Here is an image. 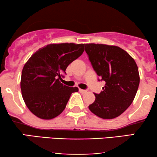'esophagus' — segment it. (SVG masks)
I'll use <instances>...</instances> for the list:
<instances>
[{
	"instance_id": "esophagus-1",
	"label": "esophagus",
	"mask_w": 157,
	"mask_h": 157,
	"mask_svg": "<svg viewBox=\"0 0 157 157\" xmlns=\"http://www.w3.org/2000/svg\"><path fill=\"white\" fill-rule=\"evenodd\" d=\"M79 92H80V93H81V94H85V93H86L87 91H86V90H83V89H79Z\"/></svg>"
}]
</instances>
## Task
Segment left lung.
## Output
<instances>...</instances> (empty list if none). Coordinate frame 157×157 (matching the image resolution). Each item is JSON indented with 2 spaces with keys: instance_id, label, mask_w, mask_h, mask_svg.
<instances>
[{
  "instance_id": "left-lung-1",
  "label": "left lung",
  "mask_w": 157,
  "mask_h": 157,
  "mask_svg": "<svg viewBox=\"0 0 157 157\" xmlns=\"http://www.w3.org/2000/svg\"><path fill=\"white\" fill-rule=\"evenodd\" d=\"M85 51L101 81L106 82L100 94H94L89 110L101 119H114L128 109L136 94L140 78L136 62L116 46L87 44Z\"/></svg>"
}]
</instances>
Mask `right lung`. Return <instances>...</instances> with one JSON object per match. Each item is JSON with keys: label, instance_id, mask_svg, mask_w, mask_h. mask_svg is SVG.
Here are the masks:
<instances>
[{"label": "right lung", "instance_id": "obj_1", "mask_svg": "<svg viewBox=\"0 0 157 157\" xmlns=\"http://www.w3.org/2000/svg\"><path fill=\"white\" fill-rule=\"evenodd\" d=\"M85 44H48L39 48L23 66L21 89L26 106L36 117L51 119L63 112L77 87L61 83L69 64L84 51Z\"/></svg>", "mask_w": 157, "mask_h": 157}]
</instances>
